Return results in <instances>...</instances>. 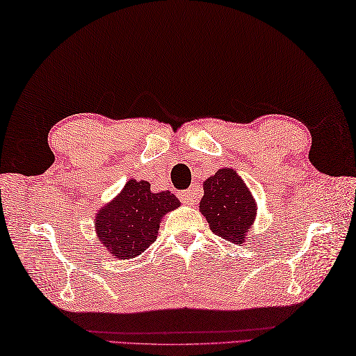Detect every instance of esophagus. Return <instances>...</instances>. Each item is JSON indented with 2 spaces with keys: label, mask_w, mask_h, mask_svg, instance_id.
I'll return each mask as SVG.
<instances>
[{
  "label": "esophagus",
  "mask_w": 356,
  "mask_h": 356,
  "mask_svg": "<svg viewBox=\"0 0 356 356\" xmlns=\"http://www.w3.org/2000/svg\"><path fill=\"white\" fill-rule=\"evenodd\" d=\"M179 200L187 206H193V204H197V202H198V193H197V191H195V188H187V191L179 193Z\"/></svg>",
  "instance_id": "esophagus-1"
}]
</instances>
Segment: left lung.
<instances>
[{"instance_id":"obj_1","label":"left lung","mask_w":356,"mask_h":356,"mask_svg":"<svg viewBox=\"0 0 356 356\" xmlns=\"http://www.w3.org/2000/svg\"><path fill=\"white\" fill-rule=\"evenodd\" d=\"M200 201L213 234L234 244H243L257 216V202L243 178L234 169H220L209 177Z\"/></svg>"}]
</instances>
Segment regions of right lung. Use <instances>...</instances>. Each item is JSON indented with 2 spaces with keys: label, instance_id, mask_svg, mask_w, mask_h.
Here are the masks:
<instances>
[{
  "label": "right lung",
  "instance_id": "obj_1",
  "mask_svg": "<svg viewBox=\"0 0 356 356\" xmlns=\"http://www.w3.org/2000/svg\"><path fill=\"white\" fill-rule=\"evenodd\" d=\"M177 207L179 200L169 191L155 193L147 181L129 179L95 215L97 236L115 258H135L155 241L163 216Z\"/></svg>",
  "mask_w": 356,
  "mask_h": 356
}]
</instances>
